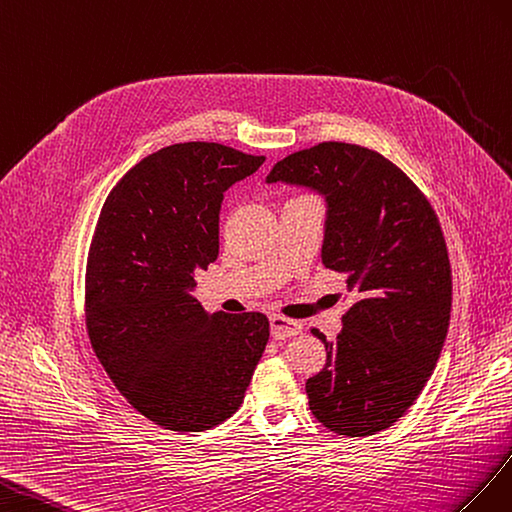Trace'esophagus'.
<instances>
[{
	"label": "esophagus",
	"instance_id": "esophagus-1",
	"mask_svg": "<svg viewBox=\"0 0 512 512\" xmlns=\"http://www.w3.org/2000/svg\"><path fill=\"white\" fill-rule=\"evenodd\" d=\"M270 332H272V339L276 341H285L296 337V334L302 332V324L296 319H287L281 315H272L270 317Z\"/></svg>",
	"mask_w": 512,
	"mask_h": 512
}]
</instances>
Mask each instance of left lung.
<instances>
[{"instance_id": "obj_1", "label": "left lung", "mask_w": 512, "mask_h": 512, "mask_svg": "<svg viewBox=\"0 0 512 512\" xmlns=\"http://www.w3.org/2000/svg\"><path fill=\"white\" fill-rule=\"evenodd\" d=\"M324 197L321 261L345 276L356 302L306 379L313 416L339 435L392 427L429 382L446 341L452 279L440 221L388 158L326 141L279 160L266 178Z\"/></svg>"}]
</instances>
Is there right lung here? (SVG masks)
<instances>
[{"mask_svg":"<svg viewBox=\"0 0 512 512\" xmlns=\"http://www.w3.org/2000/svg\"><path fill=\"white\" fill-rule=\"evenodd\" d=\"M266 156L221 143L169 145L115 184L85 274L87 332L126 401L156 425L206 431L238 412L264 354V313H208L195 272L218 257L229 186Z\"/></svg>","mask_w":512,"mask_h":512,"instance_id":"right-lung-1","label":"right lung"}]
</instances>
